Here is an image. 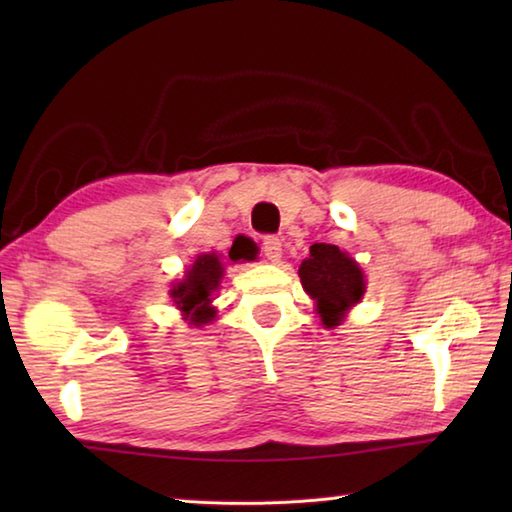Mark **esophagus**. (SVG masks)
I'll return each instance as SVG.
<instances>
[{
  "mask_svg": "<svg viewBox=\"0 0 512 512\" xmlns=\"http://www.w3.org/2000/svg\"><path fill=\"white\" fill-rule=\"evenodd\" d=\"M264 255L268 262H280L282 259V239L277 237H266L264 239Z\"/></svg>",
  "mask_w": 512,
  "mask_h": 512,
  "instance_id": "esophagus-1",
  "label": "esophagus"
}]
</instances>
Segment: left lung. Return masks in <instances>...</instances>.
Wrapping results in <instances>:
<instances>
[{"label": "left lung", "mask_w": 512, "mask_h": 512, "mask_svg": "<svg viewBox=\"0 0 512 512\" xmlns=\"http://www.w3.org/2000/svg\"><path fill=\"white\" fill-rule=\"evenodd\" d=\"M298 275L302 289L316 302V311L325 327L341 325L348 309L357 305L366 293L361 266L332 244L311 246Z\"/></svg>", "instance_id": "8db88e82"}]
</instances>
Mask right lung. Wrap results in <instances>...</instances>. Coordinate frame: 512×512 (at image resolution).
Returning <instances> with one entry per match:
<instances>
[{"label": "right lung", "mask_w": 512, "mask_h": 512, "mask_svg": "<svg viewBox=\"0 0 512 512\" xmlns=\"http://www.w3.org/2000/svg\"><path fill=\"white\" fill-rule=\"evenodd\" d=\"M230 262H241V259H255V250L250 246L232 248ZM223 277V262L216 253L198 255L192 268H187L185 277L180 282L173 284L169 291L173 298V305L183 311L185 320L192 325H205L214 320V307H212V293L219 289Z\"/></svg>", "instance_id": "add662e5"}]
</instances>
